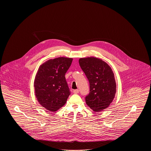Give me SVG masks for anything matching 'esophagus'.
Segmentation results:
<instances>
[{
    "mask_svg": "<svg viewBox=\"0 0 151 151\" xmlns=\"http://www.w3.org/2000/svg\"><path fill=\"white\" fill-rule=\"evenodd\" d=\"M79 89H75V90H73V93L75 94L78 93H79Z\"/></svg>",
    "mask_w": 151,
    "mask_h": 151,
    "instance_id": "obj_1",
    "label": "esophagus"
}]
</instances>
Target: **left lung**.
Here are the masks:
<instances>
[{
    "label": "left lung",
    "mask_w": 151,
    "mask_h": 151,
    "mask_svg": "<svg viewBox=\"0 0 151 151\" xmlns=\"http://www.w3.org/2000/svg\"><path fill=\"white\" fill-rule=\"evenodd\" d=\"M79 65L89 82L90 92L86 97L87 105L99 112L109 107L116 93V82L111 68L99 58H80Z\"/></svg>",
    "instance_id": "obj_1"
}]
</instances>
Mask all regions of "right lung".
Wrapping results in <instances>:
<instances>
[{
	"label": "right lung",
	"instance_id": "add662e5",
	"mask_svg": "<svg viewBox=\"0 0 151 151\" xmlns=\"http://www.w3.org/2000/svg\"><path fill=\"white\" fill-rule=\"evenodd\" d=\"M72 58L51 59L39 67L34 86L39 104L46 110L54 112L64 106L70 94L65 73L72 63Z\"/></svg>",
	"mask_w": 151,
	"mask_h": 151
}]
</instances>
